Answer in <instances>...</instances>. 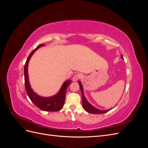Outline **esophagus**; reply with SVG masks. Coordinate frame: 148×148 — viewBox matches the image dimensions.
<instances>
[{"mask_svg": "<svg viewBox=\"0 0 148 148\" xmlns=\"http://www.w3.org/2000/svg\"><path fill=\"white\" fill-rule=\"evenodd\" d=\"M82 77V75L81 73H77L76 74L74 77L72 78V80L73 82H77L78 79H79V78H81Z\"/></svg>", "mask_w": 148, "mask_h": 148, "instance_id": "34e87169", "label": "esophagus"}]
</instances>
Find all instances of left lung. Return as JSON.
Here are the masks:
<instances>
[{"label": "left lung", "mask_w": 148, "mask_h": 148, "mask_svg": "<svg viewBox=\"0 0 148 148\" xmlns=\"http://www.w3.org/2000/svg\"><path fill=\"white\" fill-rule=\"evenodd\" d=\"M121 58L122 59H123V56H121ZM79 85V88L80 89H81L82 91V104H83V109L86 110L87 112L90 113V114H104L107 112L109 111L110 110H100L96 108L95 107H94L92 106L90 103H89L87 99L85 97L84 95V92H83V86L81 83V82L79 81L78 82Z\"/></svg>", "instance_id": "8db88e82"}]
</instances>
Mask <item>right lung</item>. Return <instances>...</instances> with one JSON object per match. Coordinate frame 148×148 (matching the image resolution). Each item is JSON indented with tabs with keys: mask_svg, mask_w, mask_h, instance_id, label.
Segmentation results:
<instances>
[{
	"mask_svg": "<svg viewBox=\"0 0 148 148\" xmlns=\"http://www.w3.org/2000/svg\"><path fill=\"white\" fill-rule=\"evenodd\" d=\"M45 45L41 44L34 49V50L31 52L29 56H28L27 60L24 67V76H25V89L26 93L29 97L31 101L33 102V104L37 106L38 108L44 111L47 112H56L59 111L63 108L66 96V88L71 83V80L69 79L65 82L59 90V92L56 94V95L51 96L44 97H41L38 95L36 93H35L31 86L29 82L28 79V62L31 59V56H33L34 52L38 49L39 47L44 46Z\"/></svg>",
	"mask_w": 148,
	"mask_h": 148,
	"instance_id": "right-lung-1",
	"label": "right lung"
}]
</instances>
